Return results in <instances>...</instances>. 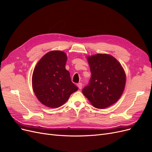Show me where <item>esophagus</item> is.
Returning <instances> with one entry per match:
<instances>
[{
	"instance_id": "34e87169",
	"label": "esophagus",
	"mask_w": 152,
	"mask_h": 152,
	"mask_svg": "<svg viewBox=\"0 0 152 152\" xmlns=\"http://www.w3.org/2000/svg\"><path fill=\"white\" fill-rule=\"evenodd\" d=\"M77 87H79V89H81L82 87V83H78V84H77Z\"/></svg>"
}]
</instances>
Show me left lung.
<instances>
[{"label": "left lung", "mask_w": 152, "mask_h": 152, "mask_svg": "<svg viewBox=\"0 0 152 152\" xmlns=\"http://www.w3.org/2000/svg\"><path fill=\"white\" fill-rule=\"evenodd\" d=\"M91 77L82 93L93 107L103 109L115 103L125 88L126 75L121 64L112 55L87 56Z\"/></svg>", "instance_id": "1"}]
</instances>
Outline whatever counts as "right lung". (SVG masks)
I'll use <instances>...</instances> for the list:
<instances>
[{
	"label": "right lung",
	"mask_w": 152,
	"mask_h": 152,
	"mask_svg": "<svg viewBox=\"0 0 152 152\" xmlns=\"http://www.w3.org/2000/svg\"><path fill=\"white\" fill-rule=\"evenodd\" d=\"M67 56L61 50H51L41 58L32 74V88L37 98L48 107H61L78 90L66 70Z\"/></svg>",
	"instance_id": "obj_1"
}]
</instances>
